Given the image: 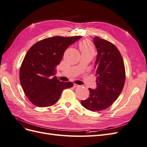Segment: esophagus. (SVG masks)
I'll return each mask as SVG.
<instances>
[{
  "label": "esophagus",
  "mask_w": 147,
  "mask_h": 147,
  "mask_svg": "<svg viewBox=\"0 0 147 147\" xmlns=\"http://www.w3.org/2000/svg\"><path fill=\"white\" fill-rule=\"evenodd\" d=\"M80 86L78 85V84H75V83L74 84V88H78V87H80Z\"/></svg>",
  "instance_id": "obj_1"
}]
</instances>
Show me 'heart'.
I'll return each instance as SVG.
<instances>
[{
	"instance_id": "obj_1",
	"label": "heart",
	"mask_w": 147,
	"mask_h": 147,
	"mask_svg": "<svg viewBox=\"0 0 147 147\" xmlns=\"http://www.w3.org/2000/svg\"><path fill=\"white\" fill-rule=\"evenodd\" d=\"M80 49L82 52H92L94 53V48L92 43L89 40H83L80 43Z\"/></svg>"
}]
</instances>
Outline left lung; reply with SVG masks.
I'll use <instances>...</instances> for the list:
<instances>
[{
    "mask_svg": "<svg viewBox=\"0 0 147 147\" xmlns=\"http://www.w3.org/2000/svg\"><path fill=\"white\" fill-rule=\"evenodd\" d=\"M93 41L97 51L94 65L97 86L88 88L90 96L81 100V104L87 110L99 112L109 107L121 94L125 69L121 55L113 44L99 37Z\"/></svg>",
    "mask_w": 147,
    "mask_h": 147,
    "instance_id": "8db88e82",
    "label": "left lung"
}]
</instances>
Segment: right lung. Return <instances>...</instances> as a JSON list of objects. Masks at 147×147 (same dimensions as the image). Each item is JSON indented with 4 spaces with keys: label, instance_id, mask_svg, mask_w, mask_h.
I'll use <instances>...</instances> for the list:
<instances>
[{
    "label": "right lung",
    "instance_id": "1",
    "mask_svg": "<svg viewBox=\"0 0 147 147\" xmlns=\"http://www.w3.org/2000/svg\"><path fill=\"white\" fill-rule=\"evenodd\" d=\"M82 36H55L42 40L31 47L23 59L20 80L26 96L39 107H47L58 101L63 91L74 86L59 80L55 75L64 51Z\"/></svg>",
    "mask_w": 147,
    "mask_h": 147
}]
</instances>
